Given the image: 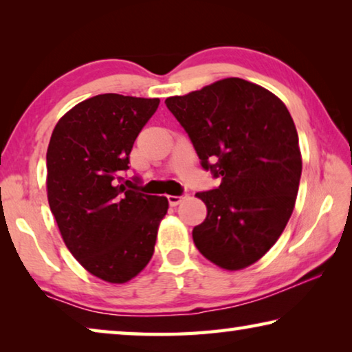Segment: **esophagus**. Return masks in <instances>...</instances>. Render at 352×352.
Masks as SVG:
<instances>
[{"instance_id":"1","label":"esophagus","mask_w":352,"mask_h":352,"mask_svg":"<svg viewBox=\"0 0 352 352\" xmlns=\"http://www.w3.org/2000/svg\"><path fill=\"white\" fill-rule=\"evenodd\" d=\"M184 199H186V195H168V201L170 206L180 205Z\"/></svg>"}]
</instances>
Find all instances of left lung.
<instances>
[{
    "mask_svg": "<svg viewBox=\"0 0 352 352\" xmlns=\"http://www.w3.org/2000/svg\"><path fill=\"white\" fill-rule=\"evenodd\" d=\"M166 105L192 141L220 186L197 192L206 219L192 239L208 261L225 270L258 262L283 234L294 212L301 151L287 107L253 82L228 77Z\"/></svg>",
    "mask_w": 352,
    "mask_h": 352,
    "instance_id": "1",
    "label": "left lung"
}]
</instances>
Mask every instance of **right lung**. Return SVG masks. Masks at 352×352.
<instances>
[{
	"label": "right lung",
	"mask_w": 352,
	"mask_h": 352,
	"mask_svg": "<svg viewBox=\"0 0 352 352\" xmlns=\"http://www.w3.org/2000/svg\"><path fill=\"white\" fill-rule=\"evenodd\" d=\"M158 98L98 94L58 119L46 152V192L65 245L93 276L135 278L152 259L168 199L126 189L121 170Z\"/></svg>",
	"instance_id": "1"
}]
</instances>
